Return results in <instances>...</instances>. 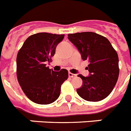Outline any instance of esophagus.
Masks as SVG:
<instances>
[{"label":"esophagus","instance_id":"obj_1","mask_svg":"<svg viewBox=\"0 0 131 131\" xmlns=\"http://www.w3.org/2000/svg\"><path fill=\"white\" fill-rule=\"evenodd\" d=\"M68 75H69V77H70V78H75V76H76V74H74V73H70V72H69V73H68Z\"/></svg>","mask_w":131,"mask_h":131}]
</instances>
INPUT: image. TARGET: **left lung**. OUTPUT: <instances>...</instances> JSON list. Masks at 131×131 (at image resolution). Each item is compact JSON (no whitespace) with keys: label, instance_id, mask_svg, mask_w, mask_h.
Here are the masks:
<instances>
[{"label":"left lung","instance_id":"1","mask_svg":"<svg viewBox=\"0 0 131 131\" xmlns=\"http://www.w3.org/2000/svg\"><path fill=\"white\" fill-rule=\"evenodd\" d=\"M68 39L78 49L83 60H88L89 76L79 74L83 85L76 90L87 101L98 102L106 98L114 88L119 75L118 57L106 37L93 32L69 34Z\"/></svg>","mask_w":131,"mask_h":131}]
</instances>
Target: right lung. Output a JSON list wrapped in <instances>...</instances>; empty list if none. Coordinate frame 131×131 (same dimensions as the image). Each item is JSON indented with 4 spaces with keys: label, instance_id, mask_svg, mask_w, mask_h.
I'll return each instance as SVG.
<instances>
[{
    "label": "right lung",
    "instance_id": "add662e5",
    "mask_svg": "<svg viewBox=\"0 0 131 131\" xmlns=\"http://www.w3.org/2000/svg\"><path fill=\"white\" fill-rule=\"evenodd\" d=\"M64 35L39 33L29 36L17 57V75L23 92L33 102L49 104L60 95L61 84L68 78V72H55L46 66L55 55Z\"/></svg>",
    "mask_w": 131,
    "mask_h": 131
}]
</instances>
